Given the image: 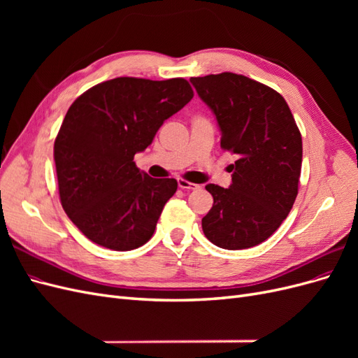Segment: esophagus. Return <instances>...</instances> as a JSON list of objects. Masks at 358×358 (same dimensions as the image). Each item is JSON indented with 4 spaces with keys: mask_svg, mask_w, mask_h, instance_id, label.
<instances>
[{
    "mask_svg": "<svg viewBox=\"0 0 358 358\" xmlns=\"http://www.w3.org/2000/svg\"><path fill=\"white\" fill-rule=\"evenodd\" d=\"M178 185L180 189H187V191H194V189H199L200 187L196 185V183H191L188 180H183V179H179L178 180Z\"/></svg>",
    "mask_w": 358,
    "mask_h": 358,
    "instance_id": "1",
    "label": "esophagus"
}]
</instances>
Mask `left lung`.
Instances as JSON below:
<instances>
[{
	"label": "left lung",
	"instance_id": "obj_1",
	"mask_svg": "<svg viewBox=\"0 0 358 358\" xmlns=\"http://www.w3.org/2000/svg\"><path fill=\"white\" fill-rule=\"evenodd\" d=\"M221 131V148L236 155L231 185H206L213 206L203 233L222 249H246L268 239L297 197L301 136L284 96L242 74L191 78Z\"/></svg>",
	"mask_w": 358,
	"mask_h": 358
}]
</instances>
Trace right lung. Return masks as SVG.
Instances as JSON below:
<instances>
[{
    "instance_id": "right-lung-1",
    "label": "right lung",
    "mask_w": 358,
    "mask_h": 358,
    "mask_svg": "<svg viewBox=\"0 0 358 358\" xmlns=\"http://www.w3.org/2000/svg\"><path fill=\"white\" fill-rule=\"evenodd\" d=\"M192 96L185 79L116 78L70 106L53 157L62 208L90 241L131 251L152 237L178 182L150 178L133 159Z\"/></svg>"
}]
</instances>
